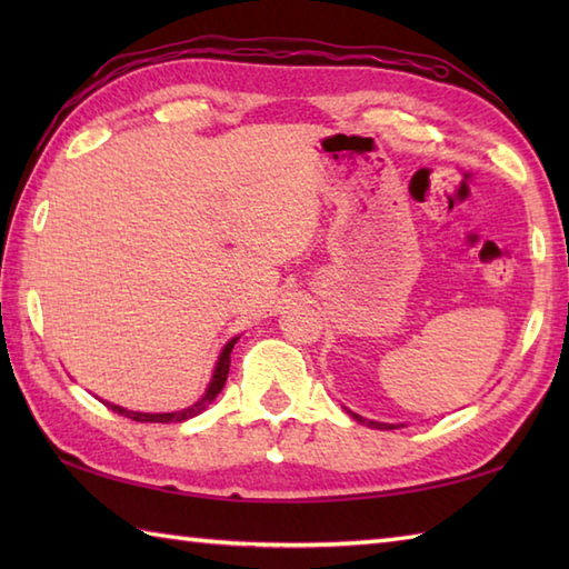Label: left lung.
Instances as JSON below:
<instances>
[{"mask_svg":"<svg viewBox=\"0 0 569 569\" xmlns=\"http://www.w3.org/2000/svg\"><path fill=\"white\" fill-rule=\"evenodd\" d=\"M352 416H355V413H352ZM355 418L361 420L359 416H355ZM369 426H377V428H383V430H393V428H396V426H386V422H369Z\"/></svg>","mask_w":569,"mask_h":569,"instance_id":"8db88e82","label":"left lung"}]
</instances>
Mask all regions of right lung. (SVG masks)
<instances>
[{"instance_id": "1", "label": "right lung", "mask_w": 569, "mask_h": 569, "mask_svg": "<svg viewBox=\"0 0 569 569\" xmlns=\"http://www.w3.org/2000/svg\"><path fill=\"white\" fill-rule=\"evenodd\" d=\"M234 342H237V337L224 345L222 355H220V361H217V367H214V373H212V381L208 386V391H204V396L200 398L196 406L178 410V413H137V410H127V408H119V406H112V403H107V406H110L114 413L127 416V418L137 420V422H183L188 418H196L198 413H202L204 408H208V403L214 401V396L224 389V381H227V373H229V355H232Z\"/></svg>"}]
</instances>
